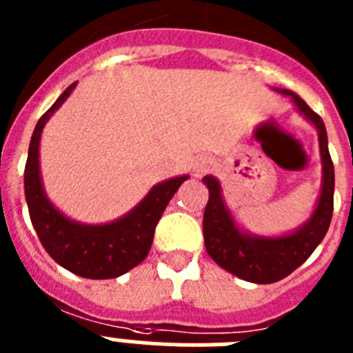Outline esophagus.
Segmentation results:
<instances>
[{
	"label": "esophagus",
	"mask_w": 353,
	"mask_h": 353,
	"mask_svg": "<svg viewBox=\"0 0 353 353\" xmlns=\"http://www.w3.org/2000/svg\"><path fill=\"white\" fill-rule=\"evenodd\" d=\"M214 170V162L210 161V159H199L198 162H196V166H194V171L198 174H205L208 173V171Z\"/></svg>",
	"instance_id": "obj_1"
}]
</instances>
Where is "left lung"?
<instances>
[{
	"label": "left lung",
	"instance_id": "8db88e82",
	"mask_svg": "<svg viewBox=\"0 0 353 353\" xmlns=\"http://www.w3.org/2000/svg\"><path fill=\"white\" fill-rule=\"evenodd\" d=\"M290 95L302 114L313 121L320 138V152L323 162L322 194L318 199L316 210L311 219L292 235L279 239L249 236L235 226L232 214L224 207L221 198V185L214 176H205L208 187V203L203 214L205 248L212 260L224 270L235 274L244 281L269 285L276 283L301 267L313 254L329 230L332 210H334V164L327 146V130L323 120L314 113L301 97L290 90H283Z\"/></svg>",
	"mask_w": 353,
	"mask_h": 353
}]
</instances>
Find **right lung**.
<instances>
[{"label": "right lung", "instance_id": "right-lung-1", "mask_svg": "<svg viewBox=\"0 0 353 353\" xmlns=\"http://www.w3.org/2000/svg\"><path fill=\"white\" fill-rule=\"evenodd\" d=\"M74 88L76 83H72L40 117L33 130L24 168V194L31 224L43 249L56 263L86 279H113L129 272L148 256L162 212L187 176H176L155 185L138 207L111 224L88 226L67 219L49 203L42 189L39 143L46 121L67 101Z\"/></svg>", "mask_w": 353, "mask_h": 353}]
</instances>
